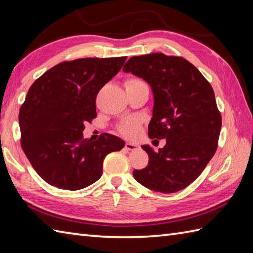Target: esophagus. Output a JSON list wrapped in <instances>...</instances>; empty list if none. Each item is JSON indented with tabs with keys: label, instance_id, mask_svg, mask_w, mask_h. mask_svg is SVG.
<instances>
[{
	"label": "esophagus",
	"instance_id": "obj_1",
	"mask_svg": "<svg viewBox=\"0 0 253 253\" xmlns=\"http://www.w3.org/2000/svg\"><path fill=\"white\" fill-rule=\"evenodd\" d=\"M138 144L137 143H133V142H126L125 143V148L128 151H131V150H136L138 149Z\"/></svg>",
	"mask_w": 253,
	"mask_h": 253
}]
</instances>
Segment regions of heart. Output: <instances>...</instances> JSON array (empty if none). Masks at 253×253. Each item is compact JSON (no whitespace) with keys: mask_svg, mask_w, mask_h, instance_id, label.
<instances>
[{"mask_svg":"<svg viewBox=\"0 0 253 253\" xmlns=\"http://www.w3.org/2000/svg\"><path fill=\"white\" fill-rule=\"evenodd\" d=\"M146 84L141 79L139 78H129L126 80L125 87H132V85H141ZM118 131H120L123 136L127 138H133L136 137L139 131H140V124L137 118H128V120L123 121L120 125H118Z\"/></svg>","mask_w":253,"mask_h":253,"instance_id":"obj_1","label":"heart"}]
</instances>
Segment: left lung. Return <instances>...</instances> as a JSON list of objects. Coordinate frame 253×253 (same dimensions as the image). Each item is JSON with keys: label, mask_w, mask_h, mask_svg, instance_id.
Instances as JSON below:
<instances>
[{"label": "left lung", "mask_w": 253, "mask_h": 253, "mask_svg": "<svg viewBox=\"0 0 253 253\" xmlns=\"http://www.w3.org/2000/svg\"><path fill=\"white\" fill-rule=\"evenodd\" d=\"M123 69L151 85L154 106L148 133L151 139H166L159 152L142 146L149 163L133 170V177L162 193L184 189L198 178L217 149L222 116L212 85L184 57L163 53L132 56Z\"/></svg>", "instance_id": "left-lung-1"}]
</instances>
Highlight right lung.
<instances>
[{"mask_svg": "<svg viewBox=\"0 0 253 253\" xmlns=\"http://www.w3.org/2000/svg\"><path fill=\"white\" fill-rule=\"evenodd\" d=\"M126 56L78 58L57 64L31 84L19 110L20 144L47 184L79 190L102 175L107 154L125 146L104 133L84 139V124L96 117L95 99L121 71Z\"/></svg>", "mask_w": 253, "mask_h": 253, "instance_id": "right-lung-1", "label": "right lung"}]
</instances>
